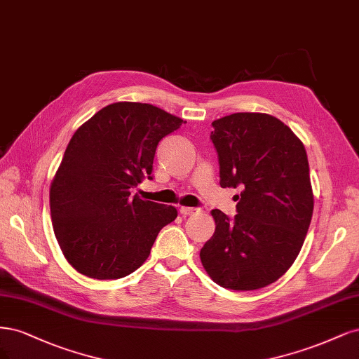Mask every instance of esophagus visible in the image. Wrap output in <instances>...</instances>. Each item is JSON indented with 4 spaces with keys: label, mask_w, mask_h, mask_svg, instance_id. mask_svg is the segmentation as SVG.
<instances>
[{
    "label": "esophagus",
    "mask_w": 359,
    "mask_h": 359,
    "mask_svg": "<svg viewBox=\"0 0 359 359\" xmlns=\"http://www.w3.org/2000/svg\"><path fill=\"white\" fill-rule=\"evenodd\" d=\"M198 209H194V207H180L179 212L183 215V216H189V215H194Z\"/></svg>",
    "instance_id": "1"
}]
</instances>
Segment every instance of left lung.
I'll return each mask as SVG.
<instances>
[{"label": "left lung", "mask_w": 359, "mask_h": 359, "mask_svg": "<svg viewBox=\"0 0 359 359\" xmlns=\"http://www.w3.org/2000/svg\"><path fill=\"white\" fill-rule=\"evenodd\" d=\"M222 188H238L237 215L212 210L215 233L200 252L219 286L253 291L282 277L303 248L313 215L303 142L267 113H233L212 122Z\"/></svg>", "instance_id": "1"}]
</instances>
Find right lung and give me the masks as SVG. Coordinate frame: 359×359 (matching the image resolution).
<instances>
[{"instance_id":"1","label":"right lung","mask_w":359,"mask_h":359,"mask_svg":"<svg viewBox=\"0 0 359 359\" xmlns=\"http://www.w3.org/2000/svg\"><path fill=\"white\" fill-rule=\"evenodd\" d=\"M183 119L144 102L109 104L80 125L50 184V216L65 259L90 279H121L150 255L176 207L131 189L150 177L158 143Z\"/></svg>"}]
</instances>
